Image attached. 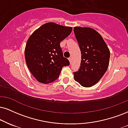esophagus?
<instances>
[{"label":"esophagus","mask_w":128,"mask_h":128,"mask_svg":"<svg viewBox=\"0 0 128 128\" xmlns=\"http://www.w3.org/2000/svg\"><path fill=\"white\" fill-rule=\"evenodd\" d=\"M69 62H70V64H71L72 61V58L71 57H70V58H69Z\"/></svg>","instance_id":"1"}]
</instances>
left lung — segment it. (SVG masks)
<instances>
[{
	"label": "left lung",
	"instance_id": "1",
	"mask_svg": "<svg viewBox=\"0 0 128 128\" xmlns=\"http://www.w3.org/2000/svg\"><path fill=\"white\" fill-rule=\"evenodd\" d=\"M74 33L81 52L80 68L74 80L84 87L100 81L109 64L110 50L102 36L93 28L75 26Z\"/></svg>",
	"mask_w": 128,
	"mask_h": 128
}]
</instances>
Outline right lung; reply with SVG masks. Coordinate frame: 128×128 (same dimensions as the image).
I'll return each instance as SVG.
<instances>
[{"label":"right lung","mask_w":128,"mask_h":128,"mask_svg":"<svg viewBox=\"0 0 128 128\" xmlns=\"http://www.w3.org/2000/svg\"><path fill=\"white\" fill-rule=\"evenodd\" d=\"M72 30L71 26L47 22L28 38L25 48L26 64L38 82H53L59 76L62 68L69 65L68 60L63 56L60 42Z\"/></svg>","instance_id":"1"}]
</instances>
